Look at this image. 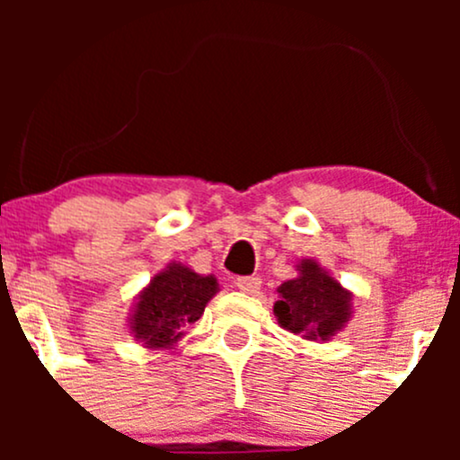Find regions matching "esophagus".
Masks as SVG:
<instances>
[{"label": "esophagus", "instance_id": "obj_1", "mask_svg": "<svg viewBox=\"0 0 460 460\" xmlns=\"http://www.w3.org/2000/svg\"><path fill=\"white\" fill-rule=\"evenodd\" d=\"M235 287H238L243 294L253 296V294H258V289H260V278H256V276L238 278V280H235Z\"/></svg>", "mask_w": 460, "mask_h": 460}]
</instances>
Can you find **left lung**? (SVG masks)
<instances>
[{"label":"left lung","instance_id":"8db88e82","mask_svg":"<svg viewBox=\"0 0 460 460\" xmlns=\"http://www.w3.org/2000/svg\"><path fill=\"white\" fill-rule=\"evenodd\" d=\"M298 276L278 287L273 316L278 324L312 342H329L354 316V291L345 289L316 258L296 264Z\"/></svg>","mask_w":460,"mask_h":460}]
</instances>
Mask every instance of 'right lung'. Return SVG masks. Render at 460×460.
<instances>
[{
	"label": "right lung",
	"mask_w": 460,
	"mask_h": 460,
	"mask_svg": "<svg viewBox=\"0 0 460 460\" xmlns=\"http://www.w3.org/2000/svg\"><path fill=\"white\" fill-rule=\"evenodd\" d=\"M217 291L220 285L213 273L202 276L189 264L171 260L133 300L127 318L128 336L146 349H175Z\"/></svg>",
	"instance_id": "obj_1"
}]
</instances>
